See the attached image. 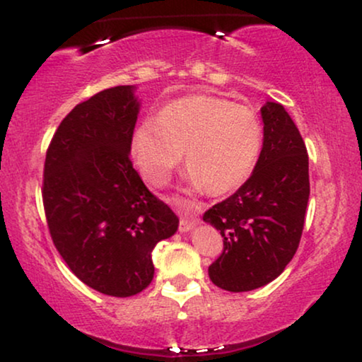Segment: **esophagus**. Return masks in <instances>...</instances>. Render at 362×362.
Returning <instances> with one entry per match:
<instances>
[{
  "instance_id": "1",
  "label": "esophagus",
  "mask_w": 362,
  "mask_h": 362,
  "mask_svg": "<svg viewBox=\"0 0 362 362\" xmlns=\"http://www.w3.org/2000/svg\"><path fill=\"white\" fill-rule=\"evenodd\" d=\"M197 222H199V219H197V217L192 216V214L181 216V219H180V230L181 232H189L192 227H196Z\"/></svg>"
}]
</instances>
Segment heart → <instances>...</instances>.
Listing matches in <instances>:
<instances>
[{
  "instance_id": "1",
  "label": "heart",
  "mask_w": 362,
  "mask_h": 362,
  "mask_svg": "<svg viewBox=\"0 0 362 362\" xmlns=\"http://www.w3.org/2000/svg\"><path fill=\"white\" fill-rule=\"evenodd\" d=\"M260 145L262 125L250 107L196 95L170 103L158 120H143L133 132L132 156L148 181L163 185L186 150L191 186L224 194L249 176Z\"/></svg>"
}]
</instances>
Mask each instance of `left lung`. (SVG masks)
I'll use <instances>...</instances> for the list:
<instances>
[{
  "label": "left lung",
  "instance_id": "8db88e82",
  "mask_svg": "<svg viewBox=\"0 0 362 362\" xmlns=\"http://www.w3.org/2000/svg\"><path fill=\"white\" fill-rule=\"evenodd\" d=\"M264 145L249 180L202 219L224 237V252L209 267L222 290L250 291L275 280L298 249L310 197L308 155L284 105L260 108Z\"/></svg>",
  "mask_w": 362,
  "mask_h": 362
}]
</instances>
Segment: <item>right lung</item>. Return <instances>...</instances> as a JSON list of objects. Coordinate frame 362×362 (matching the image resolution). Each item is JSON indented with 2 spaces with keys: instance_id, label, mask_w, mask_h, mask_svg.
Here are the masks:
<instances>
[{
  "instance_id": "right-lung-1",
  "label": "right lung",
  "mask_w": 362,
  "mask_h": 362,
  "mask_svg": "<svg viewBox=\"0 0 362 362\" xmlns=\"http://www.w3.org/2000/svg\"><path fill=\"white\" fill-rule=\"evenodd\" d=\"M135 90L112 87L74 107L44 163L42 201L54 245L78 280L118 298L151 284V252L180 226L130 161L140 113Z\"/></svg>"
}]
</instances>
